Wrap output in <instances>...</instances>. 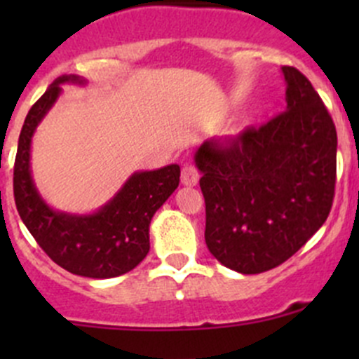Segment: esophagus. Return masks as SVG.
Instances as JSON below:
<instances>
[{
    "mask_svg": "<svg viewBox=\"0 0 359 359\" xmlns=\"http://www.w3.org/2000/svg\"><path fill=\"white\" fill-rule=\"evenodd\" d=\"M180 179H182L184 186L193 187L200 182V172L196 170V166L186 163V165L182 166V177H180Z\"/></svg>",
    "mask_w": 359,
    "mask_h": 359,
    "instance_id": "obj_1",
    "label": "esophagus"
}]
</instances>
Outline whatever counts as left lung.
<instances>
[{
  "instance_id": "obj_1",
  "label": "left lung",
  "mask_w": 359,
  "mask_h": 359,
  "mask_svg": "<svg viewBox=\"0 0 359 359\" xmlns=\"http://www.w3.org/2000/svg\"><path fill=\"white\" fill-rule=\"evenodd\" d=\"M287 109L266 125L196 151L205 241L241 274L278 267L299 252L332 210L337 179L334 119L299 69L281 67Z\"/></svg>"
}]
</instances>
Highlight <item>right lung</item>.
I'll return each instance as SVG.
<instances>
[{
	"instance_id": "obj_1",
	"label": "right lung",
	"mask_w": 359,
	"mask_h": 359,
	"mask_svg": "<svg viewBox=\"0 0 359 359\" xmlns=\"http://www.w3.org/2000/svg\"><path fill=\"white\" fill-rule=\"evenodd\" d=\"M62 83H79V76H60L25 116L13 166V196L19 215L46 255L72 274L106 280L139 266L149 252V224L156 210L177 189L180 166L135 172L109 203L92 215H72L50 208L31 177V139L50 107L59 99Z\"/></svg>"
}]
</instances>
